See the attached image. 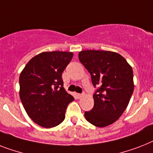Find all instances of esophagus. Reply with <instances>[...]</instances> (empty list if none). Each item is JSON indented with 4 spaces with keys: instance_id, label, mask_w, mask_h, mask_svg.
<instances>
[{
    "instance_id": "1",
    "label": "esophagus",
    "mask_w": 153,
    "mask_h": 153,
    "mask_svg": "<svg viewBox=\"0 0 153 153\" xmlns=\"http://www.w3.org/2000/svg\"><path fill=\"white\" fill-rule=\"evenodd\" d=\"M77 96H78V97L80 99V98L83 97L85 96V94H78V95H77Z\"/></svg>"
}]
</instances>
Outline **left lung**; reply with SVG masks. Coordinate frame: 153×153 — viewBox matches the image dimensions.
Segmentation results:
<instances>
[{"mask_svg": "<svg viewBox=\"0 0 153 153\" xmlns=\"http://www.w3.org/2000/svg\"><path fill=\"white\" fill-rule=\"evenodd\" d=\"M79 59L98 89L94 94V106L85 111V120L105 127L115 123L126 110L134 91L131 66L124 57L111 51L83 50Z\"/></svg>", "mask_w": 153, "mask_h": 153, "instance_id": "left-lung-1", "label": "left lung"}]
</instances>
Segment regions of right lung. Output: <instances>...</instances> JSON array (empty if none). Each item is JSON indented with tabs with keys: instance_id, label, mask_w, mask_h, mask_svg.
<instances>
[{
	"instance_id": "1",
	"label": "right lung",
	"mask_w": 153,
	"mask_h": 153,
	"mask_svg": "<svg viewBox=\"0 0 153 153\" xmlns=\"http://www.w3.org/2000/svg\"><path fill=\"white\" fill-rule=\"evenodd\" d=\"M70 52H44L33 56L19 75V97L27 115L45 128L58 126L74 100L64 88L62 73L72 59Z\"/></svg>"
}]
</instances>
